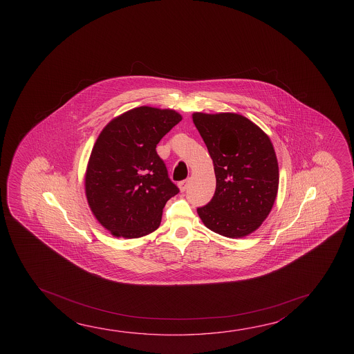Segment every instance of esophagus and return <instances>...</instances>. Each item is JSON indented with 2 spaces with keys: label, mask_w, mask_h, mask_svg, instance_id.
Masks as SVG:
<instances>
[{
  "label": "esophagus",
  "mask_w": 354,
  "mask_h": 354,
  "mask_svg": "<svg viewBox=\"0 0 354 354\" xmlns=\"http://www.w3.org/2000/svg\"><path fill=\"white\" fill-rule=\"evenodd\" d=\"M187 186H189V180H183V181H180L179 183V187H180V192H185L186 189H187Z\"/></svg>",
  "instance_id": "1"
}]
</instances>
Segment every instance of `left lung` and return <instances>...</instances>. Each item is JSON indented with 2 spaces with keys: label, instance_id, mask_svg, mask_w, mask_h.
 Listing matches in <instances>:
<instances>
[{
  "label": "left lung",
  "instance_id": "8db88e82",
  "mask_svg": "<svg viewBox=\"0 0 354 354\" xmlns=\"http://www.w3.org/2000/svg\"><path fill=\"white\" fill-rule=\"evenodd\" d=\"M192 120L216 175L214 197L197 214L205 226L221 236L245 237L267 218L278 192V160L272 142L237 113L196 112Z\"/></svg>",
  "mask_w": 354,
  "mask_h": 354
}]
</instances>
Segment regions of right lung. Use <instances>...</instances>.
<instances>
[{"label":"right lung","mask_w":354,"mask_h":354,"mask_svg":"<svg viewBox=\"0 0 354 354\" xmlns=\"http://www.w3.org/2000/svg\"><path fill=\"white\" fill-rule=\"evenodd\" d=\"M180 121L175 111L142 106L112 120L100 133L85 190L95 217L113 236L142 237L160 225L162 209L179 187L156 148Z\"/></svg>","instance_id":"obj_1"}]
</instances>
